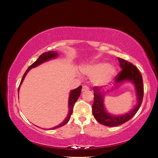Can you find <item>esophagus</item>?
Instances as JSON below:
<instances>
[{
    "instance_id": "34e87169",
    "label": "esophagus",
    "mask_w": 158,
    "mask_h": 158,
    "mask_svg": "<svg viewBox=\"0 0 158 158\" xmlns=\"http://www.w3.org/2000/svg\"><path fill=\"white\" fill-rule=\"evenodd\" d=\"M89 90V88L87 86V85H84L82 89V92H85V91H88Z\"/></svg>"
}]
</instances>
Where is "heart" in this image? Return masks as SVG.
<instances>
[{"instance_id": "1", "label": "heart", "mask_w": 158, "mask_h": 158, "mask_svg": "<svg viewBox=\"0 0 158 158\" xmlns=\"http://www.w3.org/2000/svg\"><path fill=\"white\" fill-rule=\"evenodd\" d=\"M81 71L84 74L92 78L93 84L99 87L109 84L117 73L115 67L106 62H96L83 66Z\"/></svg>"}]
</instances>
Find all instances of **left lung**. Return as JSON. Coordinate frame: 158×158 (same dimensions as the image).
Wrapping results in <instances>:
<instances>
[{
	"instance_id": "obj_1",
	"label": "left lung",
	"mask_w": 158,
	"mask_h": 158,
	"mask_svg": "<svg viewBox=\"0 0 158 158\" xmlns=\"http://www.w3.org/2000/svg\"><path fill=\"white\" fill-rule=\"evenodd\" d=\"M121 71L116 76V82L111 91L117 88L121 84L125 82L132 83L136 91L137 103L135 107L128 112L122 114H114L108 112L104 104V99L106 94L111 93L107 91L106 93L102 92L99 87L93 88L94 92V102L92 106V113L95 118L103 125L107 127H117L128 121L135 115L140 107L144 97L143 90V80L139 70L132 63L123 59L117 58Z\"/></svg>"
}]
</instances>
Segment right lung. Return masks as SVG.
<instances>
[{"label": "right lung", "instance_id": "add662e5", "mask_svg": "<svg viewBox=\"0 0 158 158\" xmlns=\"http://www.w3.org/2000/svg\"><path fill=\"white\" fill-rule=\"evenodd\" d=\"M58 53H57L56 51H48V52H44V53H43L42 55H41L39 58L37 59V60L35 62V63H33L31 66H29V68L27 69V70L26 71V73L23 74V77L22 78L21 80V82L20 84V85H19V88H18V93H19V91H20V88L21 86V85L23 82V80H24L26 76L27 75V73L29 72L31 69L33 68H35L36 66H39L43 63H45L47 61H49L51 59H55L56 58L58 57ZM81 89H82V85H80L79 87H78L77 88H76L74 89L71 90L70 92V94H69V103H68V106H69V113L67 116L65 118L64 120L61 123H60L59 125H57L55 127H52L51 128H46V130H54V129L56 128H58L59 127H61L64 126V125H66V123L69 122V121L70 120V116L72 113H73V107H74V105L76 103V102L77 101V99H78V98L80 97V94H81ZM19 97V95H18Z\"/></svg>", "mask_w": 158, "mask_h": 158}]
</instances>
